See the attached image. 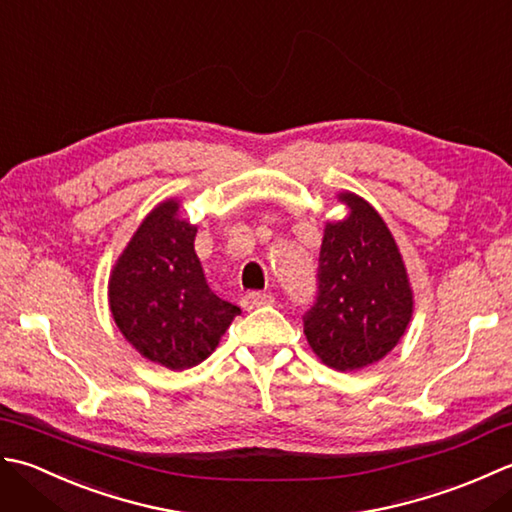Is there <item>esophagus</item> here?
Instances as JSON below:
<instances>
[{
    "label": "esophagus",
    "instance_id": "1",
    "mask_svg": "<svg viewBox=\"0 0 512 512\" xmlns=\"http://www.w3.org/2000/svg\"><path fill=\"white\" fill-rule=\"evenodd\" d=\"M241 305L249 311V309H256V307H265V305H274V296L271 294H260V291H249V294L243 296Z\"/></svg>",
    "mask_w": 512,
    "mask_h": 512
}]
</instances>
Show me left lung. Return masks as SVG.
Wrapping results in <instances>:
<instances>
[{
    "mask_svg": "<svg viewBox=\"0 0 512 512\" xmlns=\"http://www.w3.org/2000/svg\"><path fill=\"white\" fill-rule=\"evenodd\" d=\"M344 221L329 223L318 256L316 300L302 316L316 356L338 371L362 369L398 344L413 296L387 223L356 194L340 196Z\"/></svg>",
    "mask_w": 512,
    "mask_h": 512,
    "instance_id": "left-lung-1",
    "label": "left lung"
}]
</instances>
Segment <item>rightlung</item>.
Wrapping results in <instances>:
<instances>
[{"label": "right lung", "mask_w": 512, "mask_h": 512, "mask_svg": "<svg viewBox=\"0 0 512 512\" xmlns=\"http://www.w3.org/2000/svg\"><path fill=\"white\" fill-rule=\"evenodd\" d=\"M176 210V201L161 203L132 236L110 276V309L141 356L183 371L210 356L241 307L207 287L196 227Z\"/></svg>", "instance_id": "add662e5"}]
</instances>
